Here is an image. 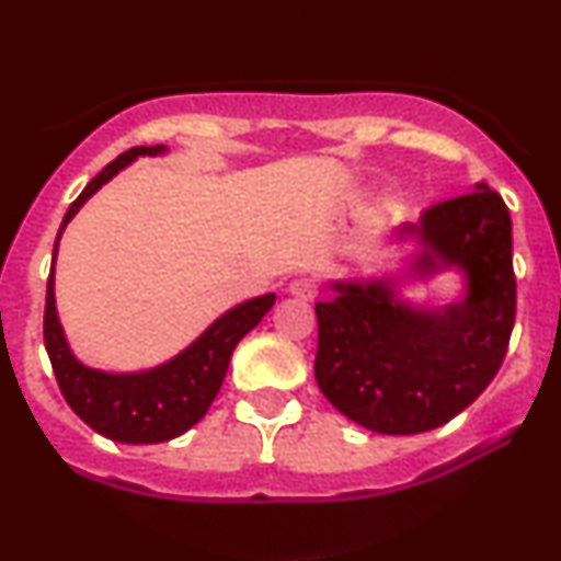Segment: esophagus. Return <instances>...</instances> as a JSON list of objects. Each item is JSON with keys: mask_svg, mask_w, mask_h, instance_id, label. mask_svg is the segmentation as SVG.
Here are the masks:
<instances>
[{"mask_svg": "<svg viewBox=\"0 0 561 561\" xmlns=\"http://www.w3.org/2000/svg\"><path fill=\"white\" fill-rule=\"evenodd\" d=\"M287 289H289V295H295V298L313 300L319 293V285H317V279H311V276H298V279L289 282Z\"/></svg>", "mask_w": 561, "mask_h": 561, "instance_id": "1", "label": "esophagus"}]
</instances>
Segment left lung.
Returning a JSON list of instances; mask_svg holds the SVG:
<instances>
[{"label": "left lung", "instance_id": "8db88e82", "mask_svg": "<svg viewBox=\"0 0 561 561\" xmlns=\"http://www.w3.org/2000/svg\"><path fill=\"white\" fill-rule=\"evenodd\" d=\"M398 272L332 279L317 302L313 375L340 414L382 435L440 427L491 385L517 311L512 218L485 182L392 229ZM410 250L405 251L404 248ZM454 271L460 293L443 307L405 299L402 287Z\"/></svg>", "mask_w": 561, "mask_h": 561}]
</instances>
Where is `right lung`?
I'll return each mask as SVG.
<instances>
[{"label":"right lung","instance_id":"obj_1","mask_svg":"<svg viewBox=\"0 0 561 561\" xmlns=\"http://www.w3.org/2000/svg\"><path fill=\"white\" fill-rule=\"evenodd\" d=\"M145 156H169V147H134L124 152L96 173L92 182L83 186L81 195L70 203L60 231H57L53 272L47 282V308H44V345H47L57 385H60L68 405L94 433L118 443H131V446L165 443L203 420L216 392L221 390L237 343L272 311L276 300L274 293H266L237 302L214 324L205 327L184 351H179L169 362L150 366V369L105 371L87 366L76 356L66 330H62V321L57 317L55 300V261L60 237L94 192H100L113 176H118L134 160Z\"/></svg>","mask_w":561,"mask_h":561}]
</instances>
